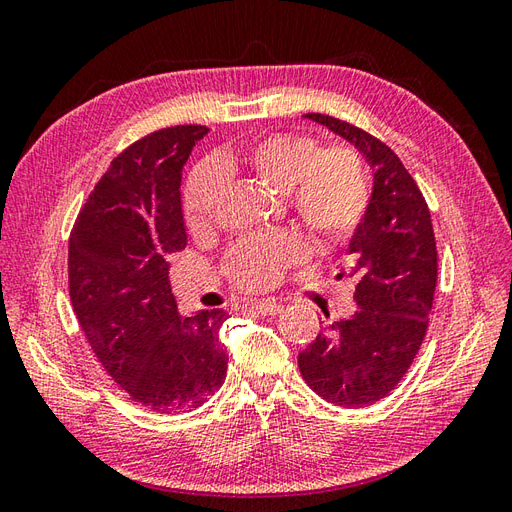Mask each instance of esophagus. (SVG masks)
Instances as JSON below:
<instances>
[{"label":"esophagus","mask_w":512,"mask_h":512,"mask_svg":"<svg viewBox=\"0 0 512 512\" xmlns=\"http://www.w3.org/2000/svg\"><path fill=\"white\" fill-rule=\"evenodd\" d=\"M252 309H256V312L262 316H277V314H282L284 305L275 303V301H258V303H252Z\"/></svg>","instance_id":"obj_1"}]
</instances>
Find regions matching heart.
Segmentation results:
<instances>
[{
	"label": "heart",
	"instance_id": "obj_1",
	"mask_svg": "<svg viewBox=\"0 0 512 512\" xmlns=\"http://www.w3.org/2000/svg\"><path fill=\"white\" fill-rule=\"evenodd\" d=\"M218 166L226 177L254 181L284 194L290 213L318 241H342L361 222L367 181L361 160L344 145L318 149L303 134H267L224 153ZM213 164H198L183 188V215L192 232L209 228L222 198V175ZM301 256L292 237L252 239L232 247L224 273L245 290H265L282 280Z\"/></svg>",
	"mask_w": 512,
	"mask_h": 512
}]
</instances>
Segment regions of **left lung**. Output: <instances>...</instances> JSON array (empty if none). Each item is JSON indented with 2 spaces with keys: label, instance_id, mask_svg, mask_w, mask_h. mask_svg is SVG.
I'll return each mask as SVG.
<instances>
[{
  "label": "left lung",
  "instance_id": "obj_1",
  "mask_svg": "<svg viewBox=\"0 0 512 512\" xmlns=\"http://www.w3.org/2000/svg\"><path fill=\"white\" fill-rule=\"evenodd\" d=\"M303 117L342 136L374 168L367 209L346 250L359 309L299 352L309 389L329 404L363 408L395 389L423 344L438 280L436 237L425 198L391 147L342 119Z\"/></svg>",
  "mask_w": 512,
  "mask_h": 512
}]
</instances>
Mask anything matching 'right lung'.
I'll list each match as a JSON object with an SVG mask.
<instances>
[{
    "mask_svg": "<svg viewBox=\"0 0 512 512\" xmlns=\"http://www.w3.org/2000/svg\"><path fill=\"white\" fill-rule=\"evenodd\" d=\"M205 126L153 132L111 162L72 228L68 280L74 314L98 361L136 404L196 408L220 389L228 314L181 316L168 256L188 245L181 173Z\"/></svg>",
    "mask_w": 512,
    "mask_h": 512,
    "instance_id": "add662e5",
    "label": "right lung"
}]
</instances>
